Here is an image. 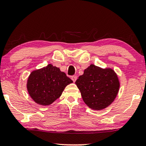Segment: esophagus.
Returning a JSON list of instances; mask_svg holds the SVG:
<instances>
[{"label": "esophagus", "instance_id": "esophagus-1", "mask_svg": "<svg viewBox=\"0 0 146 146\" xmlns=\"http://www.w3.org/2000/svg\"><path fill=\"white\" fill-rule=\"evenodd\" d=\"M77 78H78V77H77L76 76H72V78H71V79H72V80L74 82H76V81L77 80Z\"/></svg>", "mask_w": 146, "mask_h": 146}]
</instances>
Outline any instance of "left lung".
<instances>
[{
  "label": "left lung",
  "instance_id": "left-lung-1",
  "mask_svg": "<svg viewBox=\"0 0 146 146\" xmlns=\"http://www.w3.org/2000/svg\"><path fill=\"white\" fill-rule=\"evenodd\" d=\"M75 83L85 104L94 110L109 106L116 98L119 88V80L113 70L102 69L95 65H90L85 69Z\"/></svg>",
  "mask_w": 146,
  "mask_h": 146
}]
</instances>
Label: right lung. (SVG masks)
Returning a JSON list of instances; mask_svg holds the SVG:
<instances>
[{
    "label": "right lung",
    "mask_w": 146,
    "mask_h": 146,
    "mask_svg": "<svg viewBox=\"0 0 146 146\" xmlns=\"http://www.w3.org/2000/svg\"><path fill=\"white\" fill-rule=\"evenodd\" d=\"M72 82L73 81L59 68L49 64L30 74L27 90L37 104L48 106L58 98L66 86Z\"/></svg>",
    "instance_id": "right-lung-1"
}]
</instances>
